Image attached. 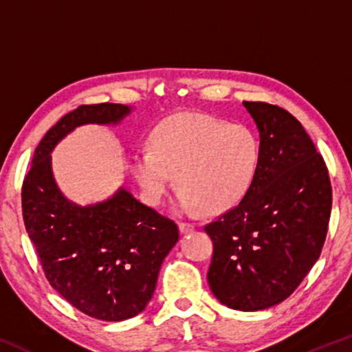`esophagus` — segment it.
Segmentation results:
<instances>
[{
    "label": "esophagus",
    "mask_w": 352,
    "mask_h": 352,
    "mask_svg": "<svg viewBox=\"0 0 352 352\" xmlns=\"http://www.w3.org/2000/svg\"><path fill=\"white\" fill-rule=\"evenodd\" d=\"M178 226H180L182 233H190V231L195 230V225L192 222H186V220H182Z\"/></svg>",
    "instance_id": "obj_1"
}]
</instances>
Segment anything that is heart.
<instances>
[{"instance_id": "heart-1", "label": "heart", "mask_w": 352, "mask_h": 352, "mask_svg": "<svg viewBox=\"0 0 352 352\" xmlns=\"http://www.w3.org/2000/svg\"><path fill=\"white\" fill-rule=\"evenodd\" d=\"M258 135L200 113H177L151 135V151L130 155V170L148 204L160 205L177 182L183 208L222 212L252 186L259 164Z\"/></svg>"}]
</instances>
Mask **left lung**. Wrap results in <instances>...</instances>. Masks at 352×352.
Masks as SVG:
<instances>
[{"label": "left lung", "mask_w": 352, "mask_h": 352, "mask_svg": "<svg viewBox=\"0 0 352 352\" xmlns=\"http://www.w3.org/2000/svg\"><path fill=\"white\" fill-rule=\"evenodd\" d=\"M259 130L254 180L236 206L205 225L208 284L222 305L262 311L294 294L324 245L332 208L326 163L301 122L269 102H243Z\"/></svg>", "instance_id": "1"}]
</instances>
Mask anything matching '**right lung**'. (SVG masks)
<instances>
[{"label":"right lung","instance_id":"obj_1","mask_svg":"<svg viewBox=\"0 0 352 352\" xmlns=\"http://www.w3.org/2000/svg\"><path fill=\"white\" fill-rule=\"evenodd\" d=\"M121 104L79 105L47 130L21 188L23 220L52 287L93 318L122 321L151 300L160 267L178 241V226L126 189L93 206H76L57 189L51 152L65 135L88 122H118Z\"/></svg>","mask_w":352,"mask_h":352}]
</instances>
